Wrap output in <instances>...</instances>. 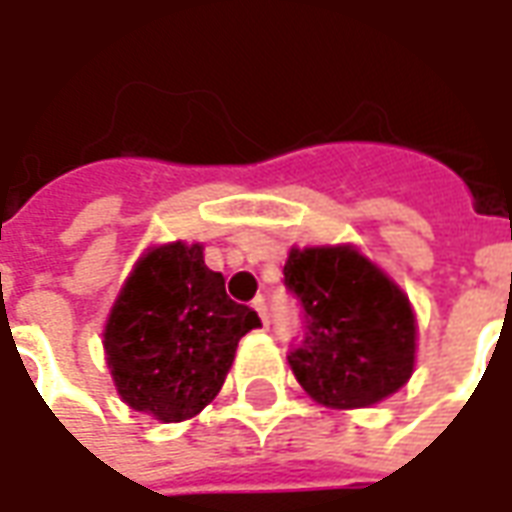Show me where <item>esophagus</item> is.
I'll return each instance as SVG.
<instances>
[{
	"instance_id": "esophagus-1",
	"label": "esophagus",
	"mask_w": 512,
	"mask_h": 512,
	"mask_svg": "<svg viewBox=\"0 0 512 512\" xmlns=\"http://www.w3.org/2000/svg\"><path fill=\"white\" fill-rule=\"evenodd\" d=\"M252 307L257 310V315H260V321H263V326H268V312H266V299L263 296H257L255 301H252Z\"/></svg>"
}]
</instances>
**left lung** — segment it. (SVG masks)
<instances>
[{"instance_id": "1", "label": "left lung", "mask_w": 512, "mask_h": 512, "mask_svg": "<svg viewBox=\"0 0 512 512\" xmlns=\"http://www.w3.org/2000/svg\"><path fill=\"white\" fill-rule=\"evenodd\" d=\"M285 288L304 315L288 362L312 400L367 408L411 378L417 318L408 296L354 246L290 249Z\"/></svg>"}]
</instances>
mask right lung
<instances>
[{"instance_id": "right-lung-1", "label": "right lung", "mask_w": 512, "mask_h": 512, "mask_svg": "<svg viewBox=\"0 0 512 512\" xmlns=\"http://www.w3.org/2000/svg\"><path fill=\"white\" fill-rule=\"evenodd\" d=\"M260 326L224 293L202 244L150 249L131 271L104 329L106 365L123 403L180 422L219 395L238 340Z\"/></svg>"}]
</instances>
